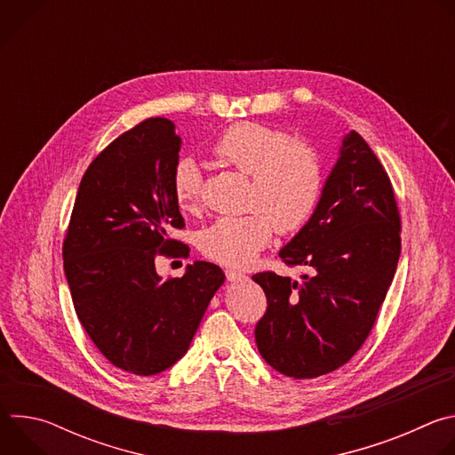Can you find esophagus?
I'll list each match as a JSON object with an SVG mask.
<instances>
[{
    "mask_svg": "<svg viewBox=\"0 0 455 455\" xmlns=\"http://www.w3.org/2000/svg\"><path fill=\"white\" fill-rule=\"evenodd\" d=\"M225 275H227V281H230V283H244L246 281V275L241 272H235V270H227Z\"/></svg>",
    "mask_w": 455,
    "mask_h": 455,
    "instance_id": "1",
    "label": "esophagus"
}]
</instances>
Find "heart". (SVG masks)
Listing matches in <instances>:
<instances>
[{"label":"heart","mask_w":455,"mask_h":455,"mask_svg":"<svg viewBox=\"0 0 455 455\" xmlns=\"http://www.w3.org/2000/svg\"><path fill=\"white\" fill-rule=\"evenodd\" d=\"M214 155L241 174L250 176L246 216H221L200 235L202 251L212 261L243 268L283 234L299 232L311 220L323 187L322 164L306 142L290 140L281 129L239 122L225 129ZM204 192V174L192 158H181L172 171V194L183 211H196Z\"/></svg>","instance_id":"obj_1"}]
</instances>
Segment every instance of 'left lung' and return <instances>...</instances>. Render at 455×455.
Here are the masks:
<instances>
[{
  "mask_svg": "<svg viewBox=\"0 0 455 455\" xmlns=\"http://www.w3.org/2000/svg\"><path fill=\"white\" fill-rule=\"evenodd\" d=\"M400 232L391 180L367 142L349 132L311 220L279 251L286 265L307 274L302 281L274 272L251 277L268 300L255 326L267 363L304 379L349 362L393 283Z\"/></svg>",
  "mask_w": 455,
  "mask_h": 455,
  "instance_id": "1",
  "label": "left lung"
}]
</instances>
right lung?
<instances>
[{
    "instance_id": "right-lung-1",
    "label": "right lung",
    "mask_w": 455,
    "mask_h": 455,
    "mask_svg": "<svg viewBox=\"0 0 455 455\" xmlns=\"http://www.w3.org/2000/svg\"><path fill=\"white\" fill-rule=\"evenodd\" d=\"M181 139L167 118H148L113 140L86 169L67 237L64 274L76 313L118 369L158 374L188 349L218 288L220 267L188 265L162 281L158 255H188L172 239L183 218L172 194Z\"/></svg>"
}]
</instances>
